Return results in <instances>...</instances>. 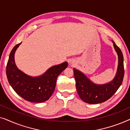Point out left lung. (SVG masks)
Returning <instances> with one entry per match:
<instances>
[{
	"label": "left lung",
	"mask_w": 130,
	"mask_h": 130,
	"mask_svg": "<svg viewBox=\"0 0 130 130\" xmlns=\"http://www.w3.org/2000/svg\"><path fill=\"white\" fill-rule=\"evenodd\" d=\"M113 47L118 57L117 74L111 82L104 85H97L90 81L83 73L74 69L76 89L83 102L90 104H96L105 102L112 96L121 85L124 75V58L122 51L114 41Z\"/></svg>",
	"instance_id": "8db88e82"
}]
</instances>
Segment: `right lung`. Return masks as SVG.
<instances>
[{
    "label": "right lung",
    "mask_w": 130,
    "mask_h": 130,
    "mask_svg": "<svg viewBox=\"0 0 130 130\" xmlns=\"http://www.w3.org/2000/svg\"><path fill=\"white\" fill-rule=\"evenodd\" d=\"M21 44L16 45L10 53L6 71L9 83L16 93L26 101L35 103L45 102L52 95L57 77L68 63L64 62L51 67L38 77L28 76L18 69L15 63V53Z\"/></svg>",
    "instance_id": "1"
}]
</instances>
